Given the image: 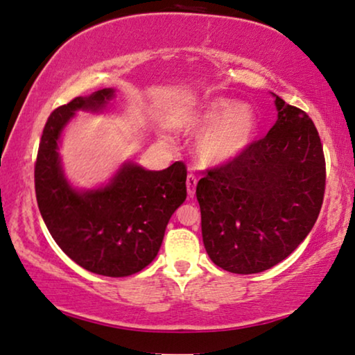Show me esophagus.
<instances>
[{"mask_svg":"<svg viewBox=\"0 0 355 355\" xmlns=\"http://www.w3.org/2000/svg\"><path fill=\"white\" fill-rule=\"evenodd\" d=\"M196 184H198V178H196L193 172H189L188 177H187V189H188L189 198H193L194 193H196Z\"/></svg>","mask_w":355,"mask_h":355,"instance_id":"obj_1","label":"esophagus"}]
</instances>
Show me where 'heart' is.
I'll return each instance as SVG.
<instances>
[{
    "label": "heart",
    "mask_w": 355,
    "mask_h": 355,
    "mask_svg": "<svg viewBox=\"0 0 355 355\" xmlns=\"http://www.w3.org/2000/svg\"><path fill=\"white\" fill-rule=\"evenodd\" d=\"M198 129H209L199 141V155L205 162L232 161L252 144L258 129V119L252 107L230 98L210 100L194 116Z\"/></svg>",
    "instance_id": "1"
}]
</instances>
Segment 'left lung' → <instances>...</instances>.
Returning a JSON list of instances; mask_svg holds the SVG:
<instances>
[{
    "label": "left lung",
    "instance_id": "left-lung-1",
    "mask_svg": "<svg viewBox=\"0 0 355 355\" xmlns=\"http://www.w3.org/2000/svg\"><path fill=\"white\" fill-rule=\"evenodd\" d=\"M276 97L277 121L234 159L209 168L196 196L202 241L225 271L255 274L285 260L324 202L325 156L303 110Z\"/></svg>",
    "mask_w": 355,
    "mask_h": 355
}]
</instances>
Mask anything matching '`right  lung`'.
Segmentation results:
<instances>
[{
	"mask_svg": "<svg viewBox=\"0 0 355 355\" xmlns=\"http://www.w3.org/2000/svg\"><path fill=\"white\" fill-rule=\"evenodd\" d=\"M113 95L102 89L52 111L35 162V191L47 230L73 261L100 276L125 277L159 252L168 220L187 199V166L177 161L153 172L127 162L107 187L73 189L57 153L62 129L75 111L102 110Z\"/></svg>",
	"mask_w": 355,
	"mask_h": 355,
	"instance_id": "obj_1",
	"label": "right lung"
}]
</instances>
